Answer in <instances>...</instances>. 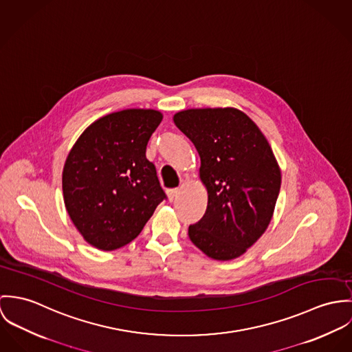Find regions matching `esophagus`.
Wrapping results in <instances>:
<instances>
[{"label":"esophagus","instance_id":"1","mask_svg":"<svg viewBox=\"0 0 352 352\" xmlns=\"http://www.w3.org/2000/svg\"><path fill=\"white\" fill-rule=\"evenodd\" d=\"M178 195H179V189H168L167 190V197L170 201H174Z\"/></svg>","mask_w":352,"mask_h":352}]
</instances>
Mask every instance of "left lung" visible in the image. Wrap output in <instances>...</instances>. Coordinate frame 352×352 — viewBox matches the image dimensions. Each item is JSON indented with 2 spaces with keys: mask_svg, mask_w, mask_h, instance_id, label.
Returning a JSON list of instances; mask_svg holds the SVG:
<instances>
[{
  "mask_svg": "<svg viewBox=\"0 0 352 352\" xmlns=\"http://www.w3.org/2000/svg\"><path fill=\"white\" fill-rule=\"evenodd\" d=\"M174 122L201 157L206 212L189 237L209 258L240 256L267 230L280 189L273 150L245 113L234 108L188 109Z\"/></svg>",
  "mask_w": 352,
  "mask_h": 352,
  "instance_id": "obj_1",
  "label": "left lung"
}]
</instances>
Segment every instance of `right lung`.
<instances>
[{
  "instance_id": "add662e5",
  "label": "right lung",
  "mask_w": 352,
  "mask_h": 352,
  "mask_svg": "<svg viewBox=\"0 0 352 352\" xmlns=\"http://www.w3.org/2000/svg\"><path fill=\"white\" fill-rule=\"evenodd\" d=\"M162 118L153 109H125L98 118L66 159L62 188L67 213L98 250L132 241L167 198L154 163L146 157Z\"/></svg>"
}]
</instances>
